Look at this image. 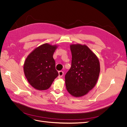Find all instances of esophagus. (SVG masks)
<instances>
[{
	"instance_id": "34e87169",
	"label": "esophagus",
	"mask_w": 127,
	"mask_h": 127,
	"mask_svg": "<svg viewBox=\"0 0 127 127\" xmlns=\"http://www.w3.org/2000/svg\"><path fill=\"white\" fill-rule=\"evenodd\" d=\"M58 73H59V76H58V78H61L63 76V75H64V72L63 71H59V72H58Z\"/></svg>"
}]
</instances>
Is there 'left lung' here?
<instances>
[{
    "instance_id": "left-lung-1",
    "label": "left lung",
    "mask_w": 127,
    "mask_h": 127,
    "mask_svg": "<svg viewBox=\"0 0 127 127\" xmlns=\"http://www.w3.org/2000/svg\"><path fill=\"white\" fill-rule=\"evenodd\" d=\"M71 66L65 75L67 91L75 97L86 95L96 84L100 71L99 60L85 45L71 44Z\"/></svg>"
}]
</instances>
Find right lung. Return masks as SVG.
Instances as JSON below:
<instances>
[{"label": "right lung", "mask_w": 127, "mask_h": 127, "mask_svg": "<svg viewBox=\"0 0 127 127\" xmlns=\"http://www.w3.org/2000/svg\"><path fill=\"white\" fill-rule=\"evenodd\" d=\"M57 46L42 44L30 53L24 64V72L28 82L37 90H46L59 74L53 58Z\"/></svg>", "instance_id": "1"}]
</instances>
